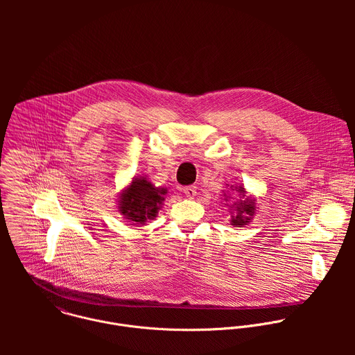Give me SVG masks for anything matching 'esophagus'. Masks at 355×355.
<instances>
[{"label": "esophagus", "instance_id": "obj_1", "mask_svg": "<svg viewBox=\"0 0 355 355\" xmlns=\"http://www.w3.org/2000/svg\"><path fill=\"white\" fill-rule=\"evenodd\" d=\"M183 193H184V196L186 197H189V198H193V197H196V194H197V187L196 186H186V187H183Z\"/></svg>", "mask_w": 355, "mask_h": 355}]
</instances>
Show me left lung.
Masks as SVG:
<instances>
[{"label":"left lung","instance_id":"1","mask_svg":"<svg viewBox=\"0 0 355 355\" xmlns=\"http://www.w3.org/2000/svg\"><path fill=\"white\" fill-rule=\"evenodd\" d=\"M236 191H239V193H242V194H245V193H246V191H245V189H242V187H241L239 190H236ZM248 201H249V200H246V201H242V200H241V202H239L241 205L238 206L239 213H238V216L231 221V223H232V225H243V224H246V223L250 220V218H243V217L241 216L243 211H245V213H248V214H252V213H253V203H248ZM235 205H236V203H235Z\"/></svg>","mask_w":355,"mask_h":355}]
</instances>
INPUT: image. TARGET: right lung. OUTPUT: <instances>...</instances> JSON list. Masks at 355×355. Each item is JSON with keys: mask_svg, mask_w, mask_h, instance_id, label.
<instances>
[{"mask_svg": "<svg viewBox=\"0 0 355 355\" xmlns=\"http://www.w3.org/2000/svg\"><path fill=\"white\" fill-rule=\"evenodd\" d=\"M164 194L165 190L155 189L145 178H139L123 193L119 209L127 220L144 224L155 217Z\"/></svg>", "mask_w": 355, "mask_h": 355, "instance_id": "1", "label": "right lung"}]
</instances>
